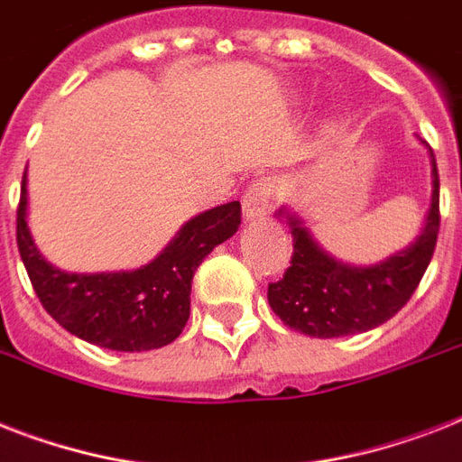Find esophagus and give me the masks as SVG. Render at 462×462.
<instances>
[{
  "mask_svg": "<svg viewBox=\"0 0 462 462\" xmlns=\"http://www.w3.org/2000/svg\"><path fill=\"white\" fill-rule=\"evenodd\" d=\"M275 201V181L271 177H259L254 180L246 189L245 199H242V213H245L246 223L252 220H263L271 213Z\"/></svg>",
  "mask_w": 462,
  "mask_h": 462,
  "instance_id": "34e87169",
  "label": "esophagus"
}]
</instances>
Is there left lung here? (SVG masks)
Returning <instances> with one entry per match:
<instances>
[{
    "label": "left lung",
    "instance_id": "left-lung-1",
    "mask_svg": "<svg viewBox=\"0 0 462 462\" xmlns=\"http://www.w3.org/2000/svg\"><path fill=\"white\" fill-rule=\"evenodd\" d=\"M427 146V141L417 136ZM431 162V201L424 225L408 246L369 266L337 259L314 237L302 216L282 206L275 217L292 232V263L282 281L268 285V304L281 321L311 337H340L366 333L401 311L430 266L439 235V172Z\"/></svg>",
    "mask_w": 462,
    "mask_h": 462
}]
</instances>
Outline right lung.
Returning a JSON list of instances; mask_svg holds the SVG:
<instances>
[{"instance_id": "add662e5", "label": "right lung", "mask_w": 462, "mask_h": 462, "mask_svg": "<svg viewBox=\"0 0 462 462\" xmlns=\"http://www.w3.org/2000/svg\"><path fill=\"white\" fill-rule=\"evenodd\" d=\"M242 223L239 201L203 210L181 225L162 252L134 271L71 273L40 252L28 227V170L16 216L18 252L47 314L86 343L117 352L158 350L189 321L196 268Z\"/></svg>"}]
</instances>
